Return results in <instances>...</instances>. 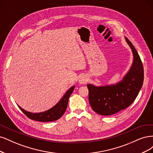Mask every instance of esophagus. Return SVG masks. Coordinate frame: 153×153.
Wrapping results in <instances>:
<instances>
[{
  "label": "esophagus",
  "mask_w": 153,
  "mask_h": 153,
  "mask_svg": "<svg viewBox=\"0 0 153 153\" xmlns=\"http://www.w3.org/2000/svg\"><path fill=\"white\" fill-rule=\"evenodd\" d=\"M88 81V78L86 75H82L79 77L78 79V82L80 85H84V84H86Z\"/></svg>",
  "instance_id": "obj_1"
}]
</instances>
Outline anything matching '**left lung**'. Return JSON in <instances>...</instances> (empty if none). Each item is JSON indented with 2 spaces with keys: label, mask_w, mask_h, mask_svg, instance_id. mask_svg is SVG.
Returning a JSON list of instances; mask_svg holds the SVG:
<instances>
[{
  "label": "left lung",
  "mask_w": 153,
  "mask_h": 153,
  "mask_svg": "<svg viewBox=\"0 0 153 153\" xmlns=\"http://www.w3.org/2000/svg\"><path fill=\"white\" fill-rule=\"evenodd\" d=\"M131 50L133 62L122 79L111 85L95 86L88 84L90 104L98 114L111 116L126 109L134 102L144 81V68L132 43L125 37Z\"/></svg>",
  "instance_id": "left-lung-1"
}]
</instances>
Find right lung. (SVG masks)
Here are the masks:
<instances>
[{"label": "right lung", "instance_id": "obj_1", "mask_svg": "<svg viewBox=\"0 0 153 153\" xmlns=\"http://www.w3.org/2000/svg\"><path fill=\"white\" fill-rule=\"evenodd\" d=\"M74 88L75 86H71L66 91L63 97L59 100L56 105L46 111L33 113L31 112H28L27 111L22 109L20 106L18 105V107L24 114L31 120L41 122H50L56 121L60 119L63 115L64 113H65L67 107L68 99H69L71 95L73 92Z\"/></svg>", "mask_w": 153, "mask_h": 153}]
</instances>
